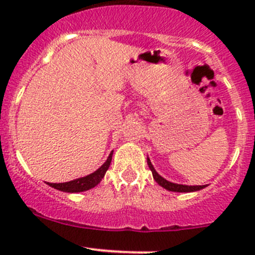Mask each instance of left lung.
Instances as JSON below:
<instances>
[{"mask_svg":"<svg viewBox=\"0 0 255 255\" xmlns=\"http://www.w3.org/2000/svg\"><path fill=\"white\" fill-rule=\"evenodd\" d=\"M148 165H149V169L151 170V173H153V177L154 180H155L156 182H158L160 186H163L164 189L169 190V191H175V192H191V191H197V190H201L204 189L205 185H199V186H187V185H179V184H174V182H170L168 181V180H165L164 177H161L159 175L158 173L155 171V169L153 168V165H151L150 160L148 159Z\"/></svg>","mask_w":255,"mask_h":255,"instance_id":"left-lung-1","label":"left lung"}]
</instances>
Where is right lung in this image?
<instances>
[{
  "label": "right lung",
  "mask_w": 255,
  "mask_h": 255,
  "mask_svg": "<svg viewBox=\"0 0 255 255\" xmlns=\"http://www.w3.org/2000/svg\"><path fill=\"white\" fill-rule=\"evenodd\" d=\"M112 160V153L110 154L109 158H107L106 163L101 166L100 169H97L95 173L90 174V175L85 177H80V179L73 180V181L69 182H61V184H51V182H48L49 186L54 187L56 190H60V191L65 192H81L86 191V190L92 189V187L96 186L102 179H104L105 174L109 170V166L111 164Z\"/></svg>",
  "instance_id": "obj_1"
}]
</instances>
